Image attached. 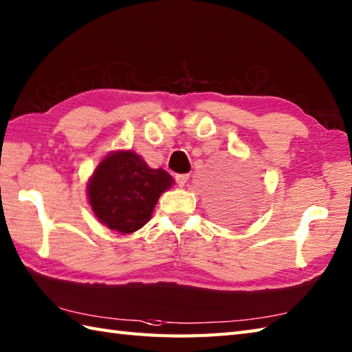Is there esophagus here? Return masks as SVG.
I'll use <instances>...</instances> for the list:
<instances>
[{"label": "esophagus", "mask_w": 352, "mask_h": 352, "mask_svg": "<svg viewBox=\"0 0 352 352\" xmlns=\"http://www.w3.org/2000/svg\"><path fill=\"white\" fill-rule=\"evenodd\" d=\"M175 180L178 183V186L183 188V186L188 183V180H189V174H178V175H175Z\"/></svg>", "instance_id": "obj_1"}]
</instances>
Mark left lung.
Returning <instances> with one entry per match:
<instances>
[{"mask_svg":"<svg viewBox=\"0 0 352 352\" xmlns=\"http://www.w3.org/2000/svg\"><path fill=\"white\" fill-rule=\"evenodd\" d=\"M222 219H226L227 222H242L246 218V212L243 203L241 204H228L226 207H222L221 210Z\"/></svg>","mask_w":352,"mask_h":352,"instance_id":"1","label":"left lung"}]
</instances>
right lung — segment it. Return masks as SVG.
Returning <instances> with one entry per match:
<instances>
[{
	"mask_svg": "<svg viewBox=\"0 0 352 352\" xmlns=\"http://www.w3.org/2000/svg\"><path fill=\"white\" fill-rule=\"evenodd\" d=\"M174 180L163 169H151L133 151L104 157L87 183L89 204L110 230L130 234L151 219L154 207Z\"/></svg>",
	"mask_w": 352,
	"mask_h": 352,
	"instance_id": "obj_1",
	"label": "right lung"
}]
</instances>
